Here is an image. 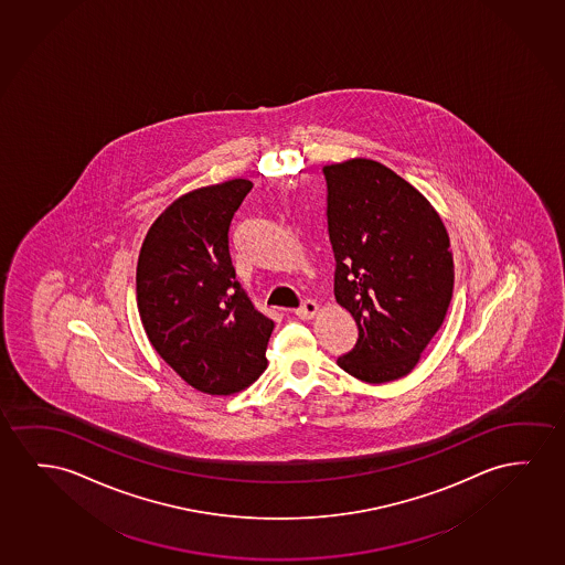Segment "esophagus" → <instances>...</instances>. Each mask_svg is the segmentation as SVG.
<instances>
[{"label": "esophagus", "mask_w": 565, "mask_h": 565, "mask_svg": "<svg viewBox=\"0 0 565 565\" xmlns=\"http://www.w3.org/2000/svg\"><path fill=\"white\" fill-rule=\"evenodd\" d=\"M319 306L313 300H306V302L295 311L296 316L300 319H311L318 313Z\"/></svg>", "instance_id": "1"}]
</instances>
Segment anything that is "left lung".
Masks as SVG:
<instances>
[{"label":"left lung","instance_id":"8db88e82","mask_svg":"<svg viewBox=\"0 0 565 565\" xmlns=\"http://www.w3.org/2000/svg\"><path fill=\"white\" fill-rule=\"evenodd\" d=\"M334 298L358 326L337 364L366 383L405 377L446 319L454 255L428 199L370 159L323 167Z\"/></svg>","mask_w":565,"mask_h":565}]
</instances>
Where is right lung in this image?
Returning a JSON list of instances; mask_svg holds the SVG:
<instances>
[{
  "instance_id": "add662e5",
  "label": "right lung",
  "mask_w": 565,
  "mask_h": 565,
  "mask_svg": "<svg viewBox=\"0 0 565 565\" xmlns=\"http://www.w3.org/2000/svg\"><path fill=\"white\" fill-rule=\"evenodd\" d=\"M249 180L190 191L152 223L137 262V308L168 366L209 395L246 390L267 367L273 319L255 310L231 257Z\"/></svg>"
}]
</instances>
